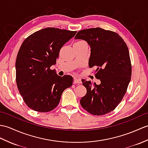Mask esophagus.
Masks as SVG:
<instances>
[{
	"label": "esophagus",
	"instance_id": "1",
	"mask_svg": "<svg viewBox=\"0 0 148 148\" xmlns=\"http://www.w3.org/2000/svg\"><path fill=\"white\" fill-rule=\"evenodd\" d=\"M74 84H81V80L80 79L75 77L74 79Z\"/></svg>",
	"mask_w": 148,
	"mask_h": 148
}]
</instances>
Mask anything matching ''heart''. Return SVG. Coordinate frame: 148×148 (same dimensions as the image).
<instances>
[{
  "label": "heart",
  "mask_w": 148,
  "mask_h": 148,
  "mask_svg": "<svg viewBox=\"0 0 148 148\" xmlns=\"http://www.w3.org/2000/svg\"><path fill=\"white\" fill-rule=\"evenodd\" d=\"M84 42V41H82V40H79V41H77V42H75V43H81V42Z\"/></svg>",
  "instance_id": "obj_1"
}]
</instances>
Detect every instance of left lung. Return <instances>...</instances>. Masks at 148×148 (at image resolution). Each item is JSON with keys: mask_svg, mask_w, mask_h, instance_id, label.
<instances>
[{"mask_svg": "<svg viewBox=\"0 0 148 148\" xmlns=\"http://www.w3.org/2000/svg\"><path fill=\"white\" fill-rule=\"evenodd\" d=\"M75 39L86 41L91 47L89 67H95L100 84L82 79L87 92L80 103L94 115L112 112L121 102L131 79L132 66L128 47L118 33L100 27L82 29Z\"/></svg>", "mask_w": 148, "mask_h": 148, "instance_id": "left-lung-1", "label": "left lung"}]
</instances>
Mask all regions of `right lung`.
<instances>
[{
    "label": "right lung",
    "instance_id": "add662e5",
    "mask_svg": "<svg viewBox=\"0 0 148 148\" xmlns=\"http://www.w3.org/2000/svg\"><path fill=\"white\" fill-rule=\"evenodd\" d=\"M76 31L47 27L24 40L17 55L16 80L26 105L38 112L56 108L62 94L73 85L69 75L59 76L50 67L56 63L60 50Z\"/></svg>",
    "mask_w": 148,
    "mask_h": 148
}]
</instances>
